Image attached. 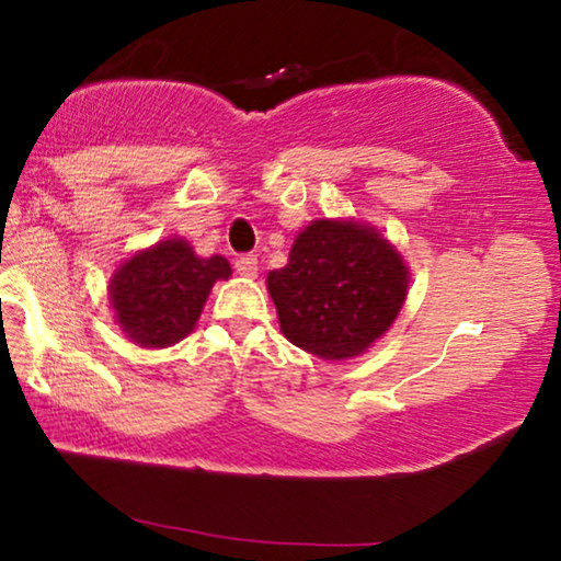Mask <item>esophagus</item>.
<instances>
[{
    "mask_svg": "<svg viewBox=\"0 0 561 561\" xmlns=\"http://www.w3.org/2000/svg\"><path fill=\"white\" fill-rule=\"evenodd\" d=\"M234 271L242 275V278H255L257 275V257L255 255H240L234 260Z\"/></svg>",
    "mask_w": 561,
    "mask_h": 561,
    "instance_id": "1",
    "label": "esophagus"
}]
</instances>
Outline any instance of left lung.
<instances>
[{
	"instance_id": "8db88e82",
	"label": "left lung",
	"mask_w": 561,
	"mask_h": 561,
	"mask_svg": "<svg viewBox=\"0 0 561 561\" xmlns=\"http://www.w3.org/2000/svg\"><path fill=\"white\" fill-rule=\"evenodd\" d=\"M280 332L321 359L357 357L393 324L409 267L370 225L317 219L298 232L288 265L267 273Z\"/></svg>"
}]
</instances>
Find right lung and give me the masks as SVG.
I'll return each mask as SVG.
<instances>
[{"instance_id": "obj_1", "label": "right lung", "mask_w": 561, "mask_h": 561, "mask_svg": "<svg viewBox=\"0 0 561 561\" xmlns=\"http://www.w3.org/2000/svg\"><path fill=\"white\" fill-rule=\"evenodd\" d=\"M229 275L232 267L221 255L198 257L186 240L168 237L114 271V319L140 347H171L196 327L214 283Z\"/></svg>"}]
</instances>
